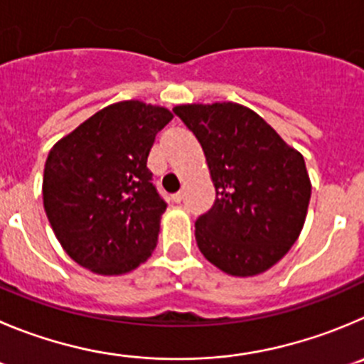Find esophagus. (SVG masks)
<instances>
[{
    "label": "esophagus",
    "instance_id": "34e87169",
    "mask_svg": "<svg viewBox=\"0 0 364 364\" xmlns=\"http://www.w3.org/2000/svg\"><path fill=\"white\" fill-rule=\"evenodd\" d=\"M172 201H174V203H181L183 201V192H176L174 196H172Z\"/></svg>",
    "mask_w": 364,
    "mask_h": 364
}]
</instances>
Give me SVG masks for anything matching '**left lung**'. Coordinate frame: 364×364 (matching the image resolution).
<instances>
[{"label": "left lung", "mask_w": 364, "mask_h": 364, "mask_svg": "<svg viewBox=\"0 0 364 364\" xmlns=\"http://www.w3.org/2000/svg\"><path fill=\"white\" fill-rule=\"evenodd\" d=\"M205 151L215 203L196 220L205 259L255 277L291 250L311 201L305 159L262 117L233 102L176 105Z\"/></svg>", "instance_id": "left-lung-1"}]
</instances>
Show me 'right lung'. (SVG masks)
Wrapping results in <instances>:
<instances>
[{"label": "right lung", "instance_id": "obj_1", "mask_svg": "<svg viewBox=\"0 0 364 364\" xmlns=\"http://www.w3.org/2000/svg\"><path fill=\"white\" fill-rule=\"evenodd\" d=\"M171 120L161 105L117 102L52 147L44 163V212L79 266L111 277L152 255L166 203L152 185L147 158Z\"/></svg>", "mask_w": 364, "mask_h": 364}]
</instances>
